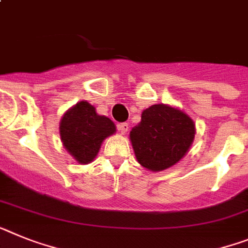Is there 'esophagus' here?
Masks as SVG:
<instances>
[{
    "label": "esophagus",
    "mask_w": 248,
    "mask_h": 248,
    "mask_svg": "<svg viewBox=\"0 0 248 248\" xmlns=\"http://www.w3.org/2000/svg\"><path fill=\"white\" fill-rule=\"evenodd\" d=\"M118 130H119L122 134H125L129 130V124L128 123H120V124H118Z\"/></svg>",
    "instance_id": "1"
}]
</instances>
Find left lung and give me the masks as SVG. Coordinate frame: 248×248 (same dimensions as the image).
<instances>
[{
    "label": "left lung",
    "instance_id": "left-lung-1",
    "mask_svg": "<svg viewBox=\"0 0 248 248\" xmlns=\"http://www.w3.org/2000/svg\"><path fill=\"white\" fill-rule=\"evenodd\" d=\"M194 134L196 124L187 113L168 104H154L143 110L140 123L130 130L129 138L139 164L160 172L188 153Z\"/></svg>",
    "mask_w": 248,
    "mask_h": 248
}]
</instances>
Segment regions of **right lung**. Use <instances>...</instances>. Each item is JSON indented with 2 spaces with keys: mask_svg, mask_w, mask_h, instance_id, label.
<instances>
[{
  "mask_svg": "<svg viewBox=\"0 0 248 248\" xmlns=\"http://www.w3.org/2000/svg\"><path fill=\"white\" fill-rule=\"evenodd\" d=\"M60 138L63 148L79 164H89L96 158L103 141L116 133V126L95 107L81 100L67 109L60 120Z\"/></svg>",
  "mask_w": 248,
  "mask_h": 248,
  "instance_id": "obj_1",
  "label": "right lung"
}]
</instances>
